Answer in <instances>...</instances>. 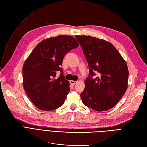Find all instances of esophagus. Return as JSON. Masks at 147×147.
Wrapping results in <instances>:
<instances>
[{
  "label": "esophagus",
  "mask_w": 147,
  "mask_h": 147,
  "mask_svg": "<svg viewBox=\"0 0 147 147\" xmlns=\"http://www.w3.org/2000/svg\"><path fill=\"white\" fill-rule=\"evenodd\" d=\"M70 83L71 84H73V85H74V84H75L77 83V81H74V80H70Z\"/></svg>",
  "instance_id": "1"
}]
</instances>
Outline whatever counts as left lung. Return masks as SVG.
Returning a JSON list of instances; mask_svg holds the SVG:
<instances>
[{
  "label": "left lung",
  "instance_id": "left-lung-1",
  "mask_svg": "<svg viewBox=\"0 0 147 147\" xmlns=\"http://www.w3.org/2000/svg\"><path fill=\"white\" fill-rule=\"evenodd\" d=\"M75 38L90 69L80 94L83 103L99 112L112 109L127 90L129 71L126 61L107 41L86 35Z\"/></svg>",
  "mask_w": 147,
  "mask_h": 147
}]
</instances>
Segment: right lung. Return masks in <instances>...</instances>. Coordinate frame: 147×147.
Masks as SVG:
<instances>
[{
  "label": "right lung",
  "instance_id": "add662e5",
  "mask_svg": "<svg viewBox=\"0 0 147 147\" xmlns=\"http://www.w3.org/2000/svg\"><path fill=\"white\" fill-rule=\"evenodd\" d=\"M79 44L69 35H58L43 40L31 52L23 67L24 89L38 109L51 111L64 104L70 91L61 66L65 54ZM60 71V77L55 78Z\"/></svg>",
  "mask_w": 147,
  "mask_h": 147
}]
</instances>
